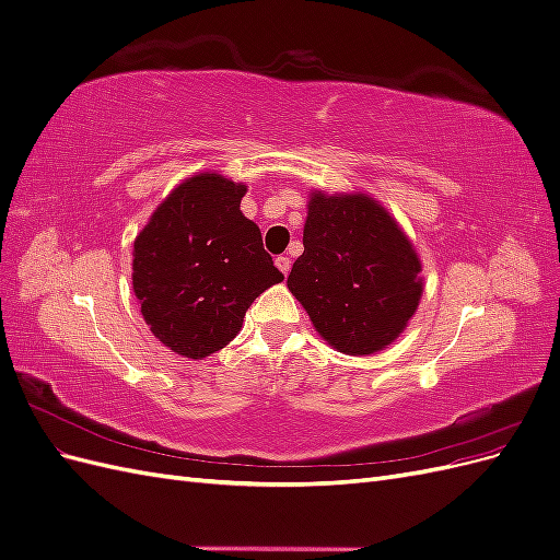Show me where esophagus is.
<instances>
[{"mask_svg": "<svg viewBox=\"0 0 560 560\" xmlns=\"http://www.w3.org/2000/svg\"><path fill=\"white\" fill-rule=\"evenodd\" d=\"M276 266H278L280 273L287 278V273H290V270H292V259L287 257V254H280V257L276 259Z\"/></svg>", "mask_w": 560, "mask_h": 560, "instance_id": "esophagus-1", "label": "esophagus"}]
</instances>
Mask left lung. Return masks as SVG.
Here are the masks:
<instances>
[{"label": "left lung", "instance_id": "left-lung-1", "mask_svg": "<svg viewBox=\"0 0 560 560\" xmlns=\"http://www.w3.org/2000/svg\"><path fill=\"white\" fill-rule=\"evenodd\" d=\"M319 336L371 354L404 331L422 294L420 261L397 222L369 196L313 194L303 254L287 278Z\"/></svg>", "mask_w": 560, "mask_h": 560}]
</instances>
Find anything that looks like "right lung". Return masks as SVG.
<instances>
[{
  "label": "right lung",
  "mask_w": 560,
  "mask_h": 560,
  "mask_svg": "<svg viewBox=\"0 0 560 560\" xmlns=\"http://www.w3.org/2000/svg\"><path fill=\"white\" fill-rule=\"evenodd\" d=\"M245 184L202 173L182 182L135 238L132 290L163 346L200 360L243 327L252 301L284 276L241 212Z\"/></svg>",
  "instance_id": "1"
}]
</instances>
